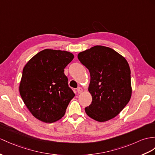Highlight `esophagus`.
<instances>
[{"instance_id":"obj_1","label":"esophagus","mask_w":155,"mask_h":155,"mask_svg":"<svg viewBox=\"0 0 155 155\" xmlns=\"http://www.w3.org/2000/svg\"><path fill=\"white\" fill-rule=\"evenodd\" d=\"M77 91L78 93H81L83 91V89L81 87H79L77 88Z\"/></svg>"}]
</instances>
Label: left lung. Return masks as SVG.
<instances>
[{
	"instance_id": "obj_1",
	"label": "left lung",
	"mask_w": 155,
	"mask_h": 155,
	"mask_svg": "<svg viewBox=\"0 0 155 155\" xmlns=\"http://www.w3.org/2000/svg\"><path fill=\"white\" fill-rule=\"evenodd\" d=\"M78 58L89 71V91L92 102L86 114L98 122L118 115L131 95V71L127 60L113 49L95 46L80 52Z\"/></svg>"
}]
</instances>
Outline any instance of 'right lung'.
<instances>
[{"label": "right lung", "mask_w": 155, "mask_h": 155, "mask_svg": "<svg viewBox=\"0 0 155 155\" xmlns=\"http://www.w3.org/2000/svg\"><path fill=\"white\" fill-rule=\"evenodd\" d=\"M73 58L69 52L45 49L24 68L20 95L29 110L41 121L52 123L61 118L75 96L64 73Z\"/></svg>", "instance_id": "add662e5"}]
</instances>
